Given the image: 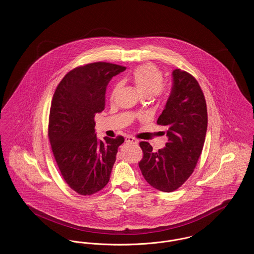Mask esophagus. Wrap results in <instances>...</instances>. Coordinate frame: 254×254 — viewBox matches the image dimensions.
Masks as SVG:
<instances>
[{"label": "esophagus", "mask_w": 254, "mask_h": 254, "mask_svg": "<svg viewBox=\"0 0 254 254\" xmlns=\"http://www.w3.org/2000/svg\"><path fill=\"white\" fill-rule=\"evenodd\" d=\"M126 143H127V144H134V145H137V144H138V141H137L135 138L131 137V136H127V137H126Z\"/></svg>", "instance_id": "1"}]
</instances>
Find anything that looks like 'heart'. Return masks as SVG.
I'll use <instances>...</instances> for the list:
<instances>
[{
	"mask_svg": "<svg viewBox=\"0 0 254 254\" xmlns=\"http://www.w3.org/2000/svg\"><path fill=\"white\" fill-rule=\"evenodd\" d=\"M129 80L142 96L150 97L154 94L156 96L163 97L166 93V89L162 85V73L153 64H146L138 66L133 71ZM119 85L114 87L112 91V96L116 94Z\"/></svg>",
	"mask_w": 254,
	"mask_h": 254,
	"instance_id": "1",
	"label": "heart"
}]
</instances>
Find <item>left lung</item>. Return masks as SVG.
Listing matches in <instances>:
<instances>
[{
  "instance_id": "obj_1",
  "label": "left lung",
  "mask_w": 254,
  "mask_h": 254,
  "mask_svg": "<svg viewBox=\"0 0 254 254\" xmlns=\"http://www.w3.org/2000/svg\"><path fill=\"white\" fill-rule=\"evenodd\" d=\"M157 124L167 127L168 143L155 152L147 142H141L144 157L139 168L151 187L171 192L192 174L205 143L206 104L192 75L181 69L172 71L171 91Z\"/></svg>"
}]
</instances>
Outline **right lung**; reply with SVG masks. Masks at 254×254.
Returning a JSON list of instances; mask_svg holds the SVG:
<instances>
[{
    "mask_svg": "<svg viewBox=\"0 0 254 254\" xmlns=\"http://www.w3.org/2000/svg\"><path fill=\"white\" fill-rule=\"evenodd\" d=\"M125 66L92 63L67 73L57 86L49 113V138L66 184L81 195L98 192L109 183L122 136L97 139L95 114L106 106V88Z\"/></svg>",
    "mask_w": 254,
    "mask_h": 254,
    "instance_id": "add662e5",
    "label": "right lung"
}]
</instances>
